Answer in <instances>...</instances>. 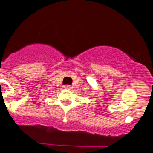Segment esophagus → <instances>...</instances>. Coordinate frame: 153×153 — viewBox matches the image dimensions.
Listing matches in <instances>:
<instances>
[{"mask_svg": "<svg viewBox=\"0 0 153 153\" xmlns=\"http://www.w3.org/2000/svg\"><path fill=\"white\" fill-rule=\"evenodd\" d=\"M65 88H66V89H70L71 86H70V85H65Z\"/></svg>", "mask_w": 153, "mask_h": 153, "instance_id": "1", "label": "esophagus"}]
</instances>
